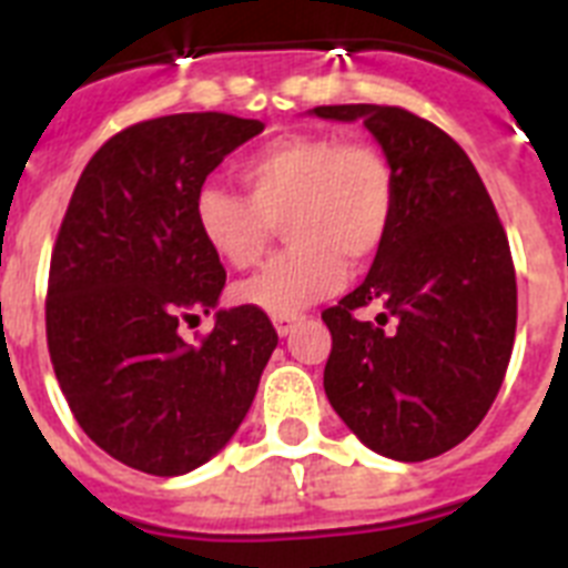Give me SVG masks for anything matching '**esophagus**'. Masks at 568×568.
I'll return each mask as SVG.
<instances>
[{
	"mask_svg": "<svg viewBox=\"0 0 568 568\" xmlns=\"http://www.w3.org/2000/svg\"><path fill=\"white\" fill-rule=\"evenodd\" d=\"M298 318H301V315H275V318H273L275 333H278L281 338H284V335H290V333H293L295 324H298Z\"/></svg>",
	"mask_w": 568,
	"mask_h": 568,
	"instance_id": "34e87169",
	"label": "esophagus"
}]
</instances>
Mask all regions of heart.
Wrapping results in <instances>:
<instances>
[{
	"label": "heart",
	"mask_w": 568,
	"mask_h": 568,
	"mask_svg": "<svg viewBox=\"0 0 568 568\" xmlns=\"http://www.w3.org/2000/svg\"><path fill=\"white\" fill-rule=\"evenodd\" d=\"M244 193L204 184L193 199L199 235L227 267H255L278 222L290 247L239 287L267 315H298L344 284L346 261L364 267L393 230L398 182L384 150L335 133H290L235 168Z\"/></svg>",
	"instance_id": "heart-1"
}]
</instances>
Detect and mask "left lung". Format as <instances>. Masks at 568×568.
I'll return each mask as SVG.
<instances>
[{
  "instance_id": "left-lung-1",
  "label": "left lung",
  "mask_w": 568,
  "mask_h": 568,
  "mask_svg": "<svg viewBox=\"0 0 568 568\" xmlns=\"http://www.w3.org/2000/svg\"><path fill=\"white\" fill-rule=\"evenodd\" d=\"M378 139L398 182L393 230L364 284L324 310V393L369 449L435 458L475 433L504 384L518 324L509 241L453 135L389 104H321ZM378 303L375 322L355 312Z\"/></svg>"
}]
</instances>
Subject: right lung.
Wrapping results in <instances>:
<instances>
[{
	"instance_id": "right-lung-1",
	"label": "right lung",
	"mask_w": 568,
	"mask_h": 568,
	"mask_svg": "<svg viewBox=\"0 0 568 568\" xmlns=\"http://www.w3.org/2000/svg\"><path fill=\"white\" fill-rule=\"evenodd\" d=\"M258 119L175 113L124 128L88 162L50 255L44 327L70 413L110 458L173 478L235 435L278 344L267 313L219 310L190 344L182 324L215 310L222 261L193 199Z\"/></svg>"
}]
</instances>
